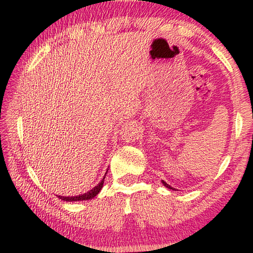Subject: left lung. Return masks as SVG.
I'll return each instance as SVG.
<instances>
[{
  "instance_id": "left-lung-1",
  "label": "left lung",
  "mask_w": 253,
  "mask_h": 253,
  "mask_svg": "<svg viewBox=\"0 0 253 253\" xmlns=\"http://www.w3.org/2000/svg\"><path fill=\"white\" fill-rule=\"evenodd\" d=\"M162 183L164 184V186H166V187L168 188V189H172V190H174V189H173V188H172L171 186H169V184H168L167 182H164V181H162Z\"/></svg>"
}]
</instances>
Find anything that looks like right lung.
<instances>
[{"mask_svg": "<svg viewBox=\"0 0 253 253\" xmlns=\"http://www.w3.org/2000/svg\"><path fill=\"white\" fill-rule=\"evenodd\" d=\"M105 178H106V175H105V177H103V179L101 180V181H100L97 184V186H95L94 188H92L90 191L85 192V194L79 195V196H72V197H66V196H58V198L62 199V200H65V202H79V200H89V199H92V198L95 197V196L99 194L100 190H101V188L103 186V182H105Z\"/></svg>", "mask_w": 253, "mask_h": 253, "instance_id": "obj_1", "label": "right lung"}]
</instances>
